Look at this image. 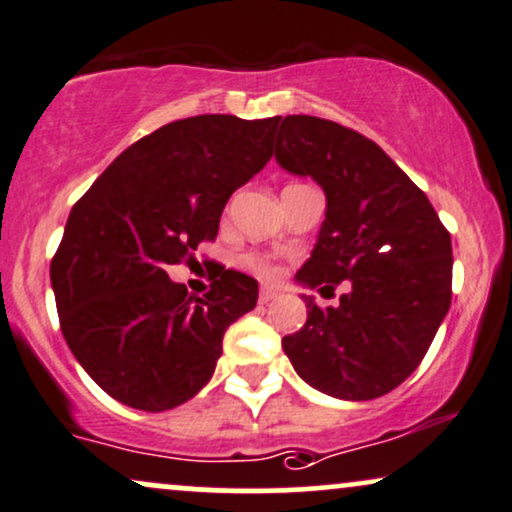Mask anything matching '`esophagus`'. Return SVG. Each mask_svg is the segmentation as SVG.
<instances>
[{
  "instance_id": "obj_1",
  "label": "esophagus",
  "mask_w": 512,
  "mask_h": 512,
  "mask_svg": "<svg viewBox=\"0 0 512 512\" xmlns=\"http://www.w3.org/2000/svg\"><path fill=\"white\" fill-rule=\"evenodd\" d=\"M275 292H273V289H261V294H258V304H273V301H275Z\"/></svg>"
}]
</instances>
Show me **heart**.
I'll use <instances>...</instances> for the list:
<instances>
[{
    "instance_id": "obj_1",
    "label": "heart",
    "mask_w": 512,
    "mask_h": 512,
    "mask_svg": "<svg viewBox=\"0 0 512 512\" xmlns=\"http://www.w3.org/2000/svg\"><path fill=\"white\" fill-rule=\"evenodd\" d=\"M246 268L254 270L256 275H261L263 280H275L277 275H280V268L275 266V263H270L268 258H261V256H246L244 258Z\"/></svg>"
}]
</instances>
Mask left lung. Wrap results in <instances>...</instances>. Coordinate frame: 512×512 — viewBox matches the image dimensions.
<instances>
[{"instance_id":"obj_1","label":"left lung","mask_w":512,"mask_h":512,"mask_svg":"<svg viewBox=\"0 0 512 512\" xmlns=\"http://www.w3.org/2000/svg\"><path fill=\"white\" fill-rule=\"evenodd\" d=\"M275 161L325 192L301 287L344 282L339 306L301 294L308 318L282 339L296 375L342 401H370L418 368L451 306V235L425 192L368 137L315 116H277Z\"/></svg>"}]
</instances>
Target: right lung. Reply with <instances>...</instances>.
Here are the masks:
<instances>
[{"instance_id": "obj_1", "label": "right lung", "mask_w": 512, "mask_h": 512, "mask_svg": "<svg viewBox=\"0 0 512 512\" xmlns=\"http://www.w3.org/2000/svg\"><path fill=\"white\" fill-rule=\"evenodd\" d=\"M275 118H182L142 137L73 206L49 277L68 349L116 401L161 413L197 396L258 282L220 270L187 294L168 266L216 239L220 213L273 156Z\"/></svg>"}]
</instances>
